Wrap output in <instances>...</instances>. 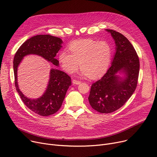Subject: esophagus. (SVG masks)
Wrapping results in <instances>:
<instances>
[{
    "mask_svg": "<svg viewBox=\"0 0 157 157\" xmlns=\"http://www.w3.org/2000/svg\"><path fill=\"white\" fill-rule=\"evenodd\" d=\"M81 83V81H78V80H76V79H73V80H72V83H73L74 85H79Z\"/></svg>",
    "mask_w": 157,
    "mask_h": 157,
    "instance_id": "obj_1",
    "label": "esophagus"
}]
</instances>
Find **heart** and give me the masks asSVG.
<instances>
[{"instance_id":"1","label":"heart","mask_w":157,"mask_h":157,"mask_svg":"<svg viewBox=\"0 0 157 157\" xmlns=\"http://www.w3.org/2000/svg\"><path fill=\"white\" fill-rule=\"evenodd\" d=\"M69 52L60 51L59 61L62 69L68 74H73L79 67L82 74L92 78H97L108 69L112 56L110 44L105 40L93 39L75 40L69 43Z\"/></svg>"}]
</instances>
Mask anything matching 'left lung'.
Instances as JSON below:
<instances>
[{"label": "left lung", "mask_w": 157, "mask_h": 157, "mask_svg": "<svg viewBox=\"0 0 157 157\" xmlns=\"http://www.w3.org/2000/svg\"><path fill=\"white\" fill-rule=\"evenodd\" d=\"M116 43V53L111 66L104 76L91 86L88 101L92 108L101 113H110L120 109L129 99L137 87L139 60L134 46L118 32L106 29ZM122 70L126 77L116 75Z\"/></svg>", "instance_id": "8db88e82"}]
</instances>
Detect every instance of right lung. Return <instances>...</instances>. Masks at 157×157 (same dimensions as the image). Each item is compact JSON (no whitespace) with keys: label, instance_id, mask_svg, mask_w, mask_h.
I'll use <instances>...</instances> for the list:
<instances>
[{"label":"right lung","instance_id":"right-lung-1","mask_svg":"<svg viewBox=\"0 0 157 157\" xmlns=\"http://www.w3.org/2000/svg\"><path fill=\"white\" fill-rule=\"evenodd\" d=\"M60 38L50 35H37L27 39L16 52L13 68L14 84L22 101L29 109L43 117H48L56 113L61 108L66 92L71 85V77L65 72L55 69H51L48 86L43 95L37 99H30L25 96L18 88L17 69L23 56L36 54L43 57L48 62L58 66L59 62L55 57L60 48Z\"/></svg>","mask_w":157,"mask_h":157}]
</instances>
